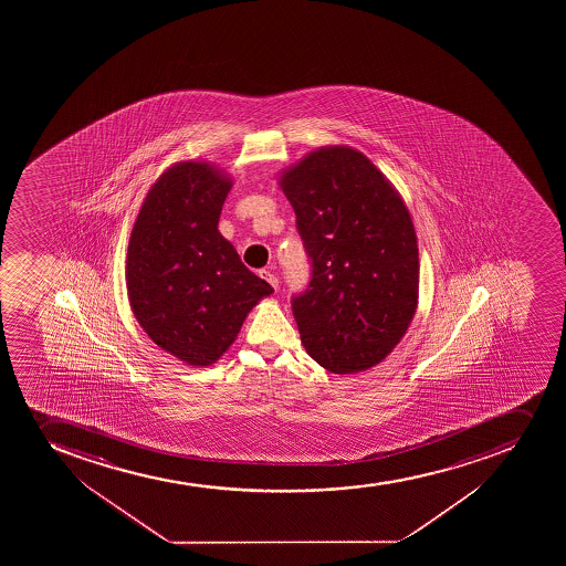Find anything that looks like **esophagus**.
<instances>
[{"label": "esophagus", "instance_id": "34e87169", "mask_svg": "<svg viewBox=\"0 0 566 566\" xmlns=\"http://www.w3.org/2000/svg\"><path fill=\"white\" fill-rule=\"evenodd\" d=\"M260 276H262V279L265 280V282H269V284H271V286H273L274 290L279 287V279L274 276V273L273 271H271V269H262V271H260Z\"/></svg>", "mask_w": 566, "mask_h": 566}]
</instances>
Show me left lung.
I'll use <instances>...</instances> for the list:
<instances>
[{
    "mask_svg": "<svg viewBox=\"0 0 566 566\" xmlns=\"http://www.w3.org/2000/svg\"><path fill=\"white\" fill-rule=\"evenodd\" d=\"M276 180L314 265L293 298L306 353L334 375L375 367L419 306V245L402 196L348 146L319 147Z\"/></svg>",
    "mask_w": 566,
    "mask_h": 566,
    "instance_id": "1",
    "label": "left lung"
}]
</instances>
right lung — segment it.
Listing matches in <instances>:
<instances>
[{"instance_id":"add662e5","label":"right lung","mask_w":566,"mask_h":566,"mask_svg":"<svg viewBox=\"0 0 566 566\" xmlns=\"http://www.w3.org/2000/svg\"><path fill=\"white\" fill-rule=\"evenodd\" d=\"M232 186L216 164L175 163L153 182L130 230V310L155 345L193 367L216 364L273 293L218 230Z\"/></svg>"}]
</instances>
